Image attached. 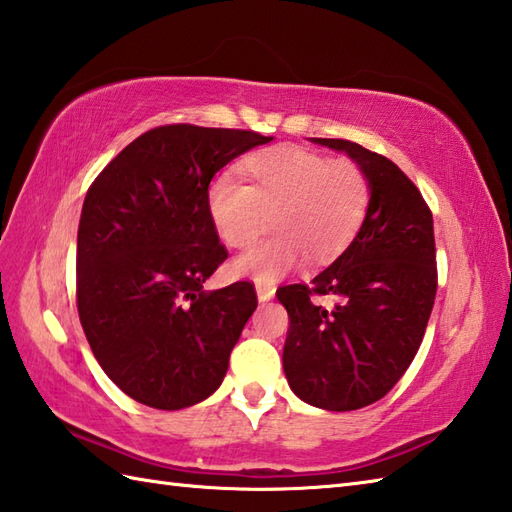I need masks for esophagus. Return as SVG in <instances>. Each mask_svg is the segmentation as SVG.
<instances>
[{"label":"esophagus","instance_id":"obj_1","mask_svg":"<svg viewBox=\"0 0 512 512\" xmlns=\"http://www.w3.org/2000/svg\"><path fill=\"white\" fill-rule=\"evenodd\" d=\"M255 290H257V299L262 303L275 297V286L273 284H257Z\"/></svg>","mask_w":512,"mask_h":512}]
</instances>
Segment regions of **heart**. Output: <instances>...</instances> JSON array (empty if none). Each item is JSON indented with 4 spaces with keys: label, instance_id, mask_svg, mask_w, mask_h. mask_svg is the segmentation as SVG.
<instances>
[{
    "label": "heart",
    "instance_id": "1",
    "mask_svg": "<svg viewBox=\"0 0 512 512\" xmlns=\"http://www.w3.org/2000/svg\"><path fill=\"white\" fill-rule=\"evenodd\" d=\"M239 184L220 176L206 195L211 224L231 248L253 244L268 224L275 235L235 259V273L270 284L301 262L323 264L350 246L372 198L365 171L350 160H330L295 145L248 156Z\"/></svg>",
    "mask_w": 512,
    "mask_h": 512
}]
</instances>
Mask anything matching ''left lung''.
Masks as SVG:
<instances>
[{"instance_id": "left-lung-1", "label": "left lung", "mask_w": 512, "mask_h": 512, "mask_svg": "<svg viewBox=\"0 0 512 512\" xmlns=\"http://www.w3.org/2000/svg\"><path fill=\"white\" fill-rule=\"evenodd\" d=\"M312 143L350 156L365 171L372 198L352 244L312 286L277 290L290 319L284 372L308 405L354 411L383 398L422 343L438 290L433 217L389 158L341 138ZM312 294H332L337 303L317 307Z\"/></svg>"}]
</instances>
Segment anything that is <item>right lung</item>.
<instances>
[{
  "mask_svg": "<svg viewBox=\"0 0 512 512\" xmlns=\"http://www.w3.org/2000/svg\"><path fill=\"white\" fill-rule=\"evenodd\" d=\"M270 140L156 127L92 182L76 237V306L96 361L129 398L176 411L222 385L257 295L248 281L202 290L228 255L206 195L217 171Z\"/></svg>",
  "mask_w": 512,
  "mask_h": 512,
  "instance_id": "1",
  "label": "right lung"
}]
</instances>
